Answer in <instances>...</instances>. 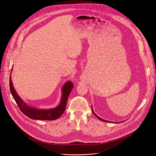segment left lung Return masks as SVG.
<instances>
[{
	"label": "left lung",
	"instance_id": "obj_1",
	"mask_svg": "<svg viewBox=\"0 0 156 156\" xmlns=\"http://www.w3.org/2000/svg\"><path fill=\"white\" fill-rule=\"evenodd\" d=\"M91 109H92V112L93 113V115L98 118V119H99L100 120H101V121H103V122H111V121H106V120H105V119H101L100 117H99V116H98L95 113H94V112L93 111V108L91 107ZM122 122V121H121Z\"/></svg>",
	"mask_w": 156,
	"mask_h": 156
}]
</instances>
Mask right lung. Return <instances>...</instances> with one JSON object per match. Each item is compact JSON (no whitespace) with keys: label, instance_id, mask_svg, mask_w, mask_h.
<instances>
[{"label":"right lung","instance_id":"1","mask_svg":"<svg viewBox=\"0 0 156 156\" xmlns=\"http://www.w3.org/2000/svg\"><path fill=\"white\" fill-rule=\"evenodd\" d=\"M9 83L12 95L19 106L20 111L28 118L37 120H55L62 115L66 108L69 94L73 88V83L69 81H67L62 88V96L58 106L53 109H41L29 106L22 100L13 88L11 80V75L10 76Z\"/></svg>","mask_w":156,"mask_h":156}]
</instances>
